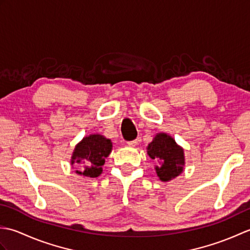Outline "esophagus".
I'll return each mask as SVG.
<instances>
[{"label":"esophagus","mask_w":250,"mask_h":250,"mask_svg":"<svg viewBox=\"0 0 250 250\" xmlns=\"http://www.w3.org/2000/svg\"><path fill=\"white\" fill-rule=\"evenodd\" d=\"M126 145L130 146V147H135L137 145V141H131V142H128L126 143Z\"/></svg>","instance_id":"1"}]
</instances>
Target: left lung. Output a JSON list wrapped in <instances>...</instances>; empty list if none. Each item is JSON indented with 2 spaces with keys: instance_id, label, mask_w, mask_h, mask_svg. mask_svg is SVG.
Segmentation results:
<instances>
[{
  "instance_id": "left-lung-1",
  "label": "left lung",
  "mask_w": 250,
  "mask_h": 250,
  "mask_svg": "<svg viewBox=\"0 0 250 250\" xmlns=\"http://www.w3.org/2000/svg\"><path fill=\"white\" fill-rule=\"evenodd\" d=\"M147 155L152 160H158L159 166H155L158 177L162 182H169L184 172L185 152L171 135L167 133H157L147 146Z\"/></svg>"
}]
</instances>
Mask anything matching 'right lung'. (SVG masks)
Returning <instances> with one entry per match:
<instances>
[{"instance_id": "obj_1", "label": "right lung", "mask_w": 250, "mask_h": 250, "mask_svg": "<svg viewBox=\"0 0 250 250\" xmlns=\"http://www.w3.org/2000/svg\"><path fill=\"white\" fill-rule=\"evenodd\" d=\"M113 150V143L102 134L84 136L77 143L71 157L72 167H77L76 174L83 177L94 178L103 172L105 159Z\"/></svg>"}]
</instances>
